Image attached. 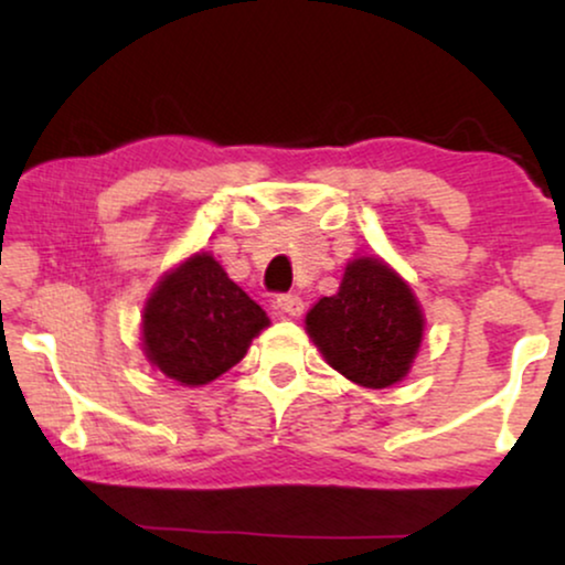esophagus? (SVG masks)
I'll return each instance as SVG.
<instances>
[{"label":"esophagus","instance_id":"obj_1","mask_svg":"<svg viewBox=\"0 0 565 565\" xmlns=\"http://www.w3.org/2000/svg\"><path fill=\"white\" fill-rule=\"evenodd\" d=\"M277 308H280L282 313L288 316H300L303 313V298L296 296V292H282V296H277Z\"/></svg>","mask_w":565,"mask_h":565}]
</instances>
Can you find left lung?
Instances as JSON below:
<instances>
[{
	"mask_svg": "<svg viewBox=\"0 0 565 565\" xmlns=\"http://www.w3.org/2000/svg\"><path fill=\"white\" fill-rule=\"evenodd\" d=\"M306 329L331 367L365 388H385L412 367L424 319L388 265L360 257L347 265L337 296L308 311Z\"/></svg>",
	"mask_w": 565,
	"mask_h": 565,
	"instance_id": "8db88e82",
	"label": "left lung"
}]
</instances>
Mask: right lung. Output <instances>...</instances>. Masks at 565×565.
Here are the masks:
<instances>
[{"instance_id":"add662e5","label":"right lung","mask_w":565,"mask_h":565,"mask_svg":"<svg viewBox=\"0 0 565 565\" xmlns=\"http://www.w3.org/2000/svg\"><path fill=\"white\" fill-rule=\"evenodd\" d=\"M269 323L211 254L164 275L143 311L146 358L167 377L205 385L234 367Z\"/></svg>"}]
</instances>
